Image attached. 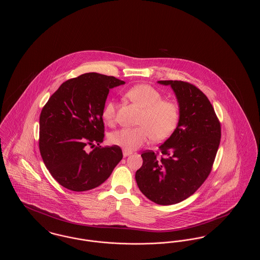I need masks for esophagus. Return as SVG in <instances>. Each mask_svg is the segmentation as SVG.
Segmentation results:
<instances>
[{"label":"esophagus","instance_id":"1","mask_svg":"<svg viewBox=\"0 0 260 260\" xmlns=\"http://www.w3.org/2000/svg\"><path fill=\"white\" fill-rule=\"evenodd\" d=\"M132 153H133V152L127 151V150H124V151H123V155H124V157H127V156L132 155Z\"/></svg>","mask_w":260,"mask_h":260}]
</instances>
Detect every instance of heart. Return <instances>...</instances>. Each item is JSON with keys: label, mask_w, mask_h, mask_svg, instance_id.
Listing matches in <instances>:
<instances>
[{"label": "heart", "mask_w": 260, "mask_h": 260, "mask_svg": "<svg viewBox=\"0 0 260 260\" xmlns=\"http://www.w3.org/2000/svg\"><path fill=\"white\" fill-rule=\"evenodd\" d=\"M125 96L137 104L142 112L136 127H124L112 133V144L124 150L133 151L146 144L153 137L155 141H162L173 135L179 124L180 108L176 102L162 99L161 92L155 87L141 84L125 91ZM105 123L112 124L116 120V103L108 100L102 109Z\"/></svg>", "instance_id": "1"}]
</instances>
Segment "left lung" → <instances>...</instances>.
<instances>
[{
    "instance_id": "obj_1",
    "label": "left lung",
    "mask_w": 260,
    "mask_h": 260,
    "mask_svg": "<svg viewBox=\"0 0 260 260\" xmlns=\"http://www.w3.org/2000/svg\"><path fill=\"white\" fill-rule=\"evenodd\" d=\"M171 85L179 103L180 120L159 152L141 154L136 183L152 202L169 206L193 195L206 181L220 144L221 125L207 95L183 81H159Z\"/></svg>"
}]
</instances>
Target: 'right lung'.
Here are the masks:
<instances>
[{"instance_id": "add662e5", "label": "right lung", "mask_w": 260, "mask_h": 260, "mask_svg": "<svg viewBox=\"0 0 260 260\" xmlns=\"http://www.w3.org/2000/svg\"><path fill=\"white\" fill-rule=\"evenodd\" d=\"M123 84L113 76L86 73L65 81L43 107L40 153L63 187L76 192L93 189L123 159L119 146L99 145L104 139L102 109L109 89ZM87 147L94 149L87 152Z\"/></svg>"}]
</instances>
